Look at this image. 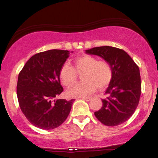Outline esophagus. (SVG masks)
Masks as SVG:
<instances>
[{
	"label": "esophagus",
	"mask_w": 158,
	"mask_h": 158,
	"mask_svg": "<svg viewBox=\"0 0 158 158\" xmlns=\"http://www.w3.org/2000/svg\"><path fill=\"white\" fill-rule=\"evenodd\" d=\"M81 99H84V100H85V101H89L90 99V97H81Z\"/></svg>",
	"instance_id": "34e87169"
}]
</instances>
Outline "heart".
Returning <instances> with one entry per match:
<instances>
[{
  "label": "heart",
  "instance_id": "obj_1",
  "mask_svg": "<svg viewBox=\"0 0 158 158\" xmlns=\"http://www.w3.org/2000/svg\"><path fill=\"white\" fill-rule=\"evenodd\" d=\"M81 73L83 81L68 90L69 97H88L97 88H106L113 79V68L110 63L106 60H98L97 58L90 55L77 58L73 61V68L68 63L63 64L59 71V77L64 86L70 88L77 82L78 74Z\"/></svg>",
  "mask_w": 158,
  "mask_h": 158
}]
</instances>
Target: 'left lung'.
Segmentation results:
<instances>
[{
	"instance_id": "8db88e82",
	"label": "left lung",
	"mask_w": 158,
	"mask_h": 158,
	"mask_svg": "<svg viewBox=\"0 0 158 158\" xmlns=\"http://www.w3.org/2000/svg\"><path fill=\"white\" fill-rule=\"evenodd\" d=\"M108 61L113 68V79L105 92L102 106L96 117L107 126H116L128 120L135 113L141 94L140 73L131 56L121 49L110 46L86 50Z\"/></svg>"
}]
</instances>
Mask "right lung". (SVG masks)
Wrapping results in <instances>:
<instances>
[{
    "label": "right lung",
    "instance_id": "1",
    "mask_svg": "<svg viewBox=\"0 0 158 158\" xmlns=\"http://www.w3.org/2000/svg\"><path fill=\"white\" fill-rule=\"evenodd\" d=\"M68 50H50L32 56L19 74L17 97L21 111L41 129L57 128L64 122L74 99L52 100L63 92L59 71Z\"/></svg>",
    "mask_w": 158,
    "mask_h": 158
}]
</instances>
